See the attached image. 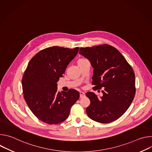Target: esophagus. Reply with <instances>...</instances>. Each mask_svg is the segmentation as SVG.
I'll return each mask as SVG.
<instances>
[{
  "mask_svg": "<svg viewBox=\"0 0 152 152\" xmlns=\"http://www.w3.org/2000/svg\"><path fill=\"white\" fill-rule=\"evenodd\" d=\"M79 94H80V98H82V97H83L85 96V94L83 92H82V91H80L79 93Z\"/></svg>",
  "mask_w": 152,
  "mask_h": 152,
  "instance_id": "1",
  "label": "esophagus"
}]
</instances>
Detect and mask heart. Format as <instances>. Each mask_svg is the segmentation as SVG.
<instances>
[{
    "label": "heart",
    "mask_w": 152,
    "mask_h": 152,
    "mask_svg": "<svg viewBox=\"0 0 152 152\" xmlns=\"http://www.w3.org/2000/svg\"><path fill=\"white\" fill-rule=\"evenodd\" d=\"M85 59H83V58H82V59H79V60H78V61H77V62H80V61H83V60H85Z\"/></svg>",
    "instance_id": "obj_1"
}]
</instances>
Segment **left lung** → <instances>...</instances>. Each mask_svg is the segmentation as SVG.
I'll return each mask as SVG.
<instances>
[{
  "label": "left lung",
  "mask_w": 152,
  "mask_h": 152,
  "mask_svg": "<svg viewBox=\"0 0 152 152\" xmlns=\"http://www.w3.org/2000/svg\"><path fill=\"white\" fill-rule=\"evenodd\" d=\"M79 54L87 58L94 69L93 88H103L100 98L92 92L86 93L90 100L86 114L101 123L117 120L127 110L135 95V77L132 67L117 49L108 45L81 48Z\"/></svg>",
  "instance_id": "8db88e82"
}]
</instances>
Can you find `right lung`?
Returning a JSON list of instances; mask_svg holds the SVG:
<instances>
[{
    "label": "right lung",
    "mask_w": 152,
    "mask_h": 152,
    "mask_svg": "<svg viewBox=\"0 0 152 152\" xmlns=\"http://www.w3.org/2000/svg\"><path fill=\"white\" fill-rule=\"evenodd\" d=\"M79 49L48 48L38 52L28 65L22 78L24 98L32 113L44 123L56 124L66 120L79 98L75 89L57 90L59 77Z\"/></svg>",
    "instance_id": "obj_1"
}]
</instances>
